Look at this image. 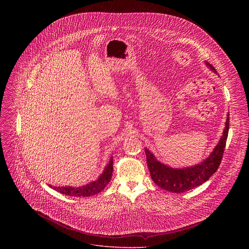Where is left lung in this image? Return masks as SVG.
Listing matches in <instances>:
<instances>
[{
    "instance_id": "obj_1",
    "label": "left lung",
    "mask_w": 249,
    "mask_h": 249,
    "mask_svg": "<svg viewBox=\"0 0 249 249\" xmlns=\"http://www.w3.org/2000/svg\"><path fill=\"white\" fill-rule=\"evenodd\" d=\"M206 65L211 71L216 73V70L210 63L206 62ZM228 130L229 114H227L223 134L209 157L203 160L200 164L189 168H171L159 162L147 148H144L147 168L153 182L166 191L172 193H184L207 181L219 167L226 144Z\"/></svg>"
}]
</instances>
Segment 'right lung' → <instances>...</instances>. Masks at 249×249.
Listing matches in <instances>:
<instances>
[{"instance_id":"1","label":"right lung","mask_w":249,"mask_h":249,"mask_svg":"<svg viewBox=\"0 0 249 249\" xmlns=\"http://www.w3.org/2000/svg\"><path fill=\"white\" fill-rule=\"evenodd\" d=\"M113 173V158L111 157L109 163L107 164L105 171L103 174L100 176L96 181H93L85 186L82 187H71V186H65V187H52L53 190L59 192L60 194L70 196H92L94 195L99 194L102 192L106 187L107 184L110 182V179L112 177Z\"/></svg>"}]
</instances>
